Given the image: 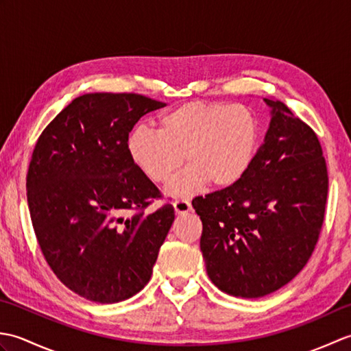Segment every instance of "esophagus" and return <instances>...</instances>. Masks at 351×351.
<instances>
[{"label":"esophagus","mask_w":351,"mask_h":351,"mask_svg":"<svg viewBox=\"0 0 351 351\" xmlns=\"http://www.w3.org/2000/svg\"><path fill=\"white\" fill-rule=\"evenodd\" d=\"M173 208H175V213L176 214H189L191 211V204L190 200H185V199H178L173 202Z\"/></svg>","instance_id":"1"}]
</instances>
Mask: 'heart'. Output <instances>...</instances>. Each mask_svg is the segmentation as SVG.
Here are the masks:
<instances>
[{
	"label": "heart",
	"instance_id": "1",
	"mask_svg": "<svg viewBox=\"0 0 351 351\" xmlns=\"http://www.w3.org/2000/svg\"><path fill=\"white\" fill-rule=\"evenodd\" d=\"M156 131L134 128L126 138L132 166L154 184H164L173 199L195 196L208 184L232 187L247 173L261 143V122L243 104L190 101L162 113Z\"/></svg>",
	"mask_w": 351,
	"mask_h": 351
}]
</instances>
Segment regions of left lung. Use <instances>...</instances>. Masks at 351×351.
Returning a JSON list of instances; mask_svg holds the SVG:
<instances>
[{
  "instance_id": "1",
  "label": "left lung",
  "mask_w": 351,
  "mask_h": 351,
  "mask_svg": "<svg viewBox=\"0 0 351 351\" xmlns=\"http://www.w3.org/2000/svg\"><path fill=\"white\" fill-rule=\"evenodd\" d=\"M264 101L270 125L247 173L193 199L208 276L223 293L244 299L274 293L306 265L329 189L317 134L282 101Z\"/></svg>"
}]
</instances>
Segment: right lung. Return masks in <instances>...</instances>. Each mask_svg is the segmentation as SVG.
Segmentation results:
<instances>
[{
	"label": "right lung",
	"instance_id": "obj_1",
	"mask_svg": "<svg viewBox=\"0 0 351 351\" xmlns=\"http://www.w3.org/2000/svg\"><path fill=\"white\" fill-rule=\"evenodd\" d=\"M166 106L136 93H87L62 110L37 140L27 175L33 228L51 270L96 303L136 295L152 276L175 220L160 191L126 152L134 125Z\"/></svg>",
	"mask_w": 351,
	"mask_h": 351
}]
</instances>
